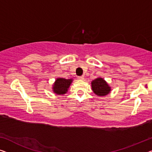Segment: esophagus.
<instances>
[{"mask_svg":"<svg viewBox=\"0 0 152 152\" xmlns=\"http://www.w3.org/2000/svg\"><path fill=\"white\" fill-rule=\"evenodd\" d=\"M78 80H84V79H85V77H84V76H78Z\"/></svg>","mask_w":152,"mask_h":152,"instance_id":"esophagus-1","label":"esophagus"}]
</instances>
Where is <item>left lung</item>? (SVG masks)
<instances>
[{"instance_id":"8db88e82","label":"left lung","mask_w":152,"mask_h":152,"mask_svg":"<svg viewBox=\"0 0 152 152\" xmlns=\"http://www.w3.org/2000/svg\"><path fill=\"white\" fill-rule=\"evenodd\" d=\"M91 89L94 94L99 97L107 96L111 91V87L101 77L96 78L91 81Z\"/></svg>"}]
</instances>
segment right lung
<instances>
[{
    "mask_svg": "<svg viewBox=\"0 0 152 152\" xmlns=\"http://www.w3.org/2000/svg\"><path fill=\"white\" fill-rule=\"evenodd\" d=\"M73 82V79H65L63 78H57L53 85V92L58 96L64 95L68 91L69 87Z\"/></svg>",
    "mask_w": 152,
    "mask_h": 152,
    "instance_id": "add662e5",
    "label": "right lung"
}]
</instances>
